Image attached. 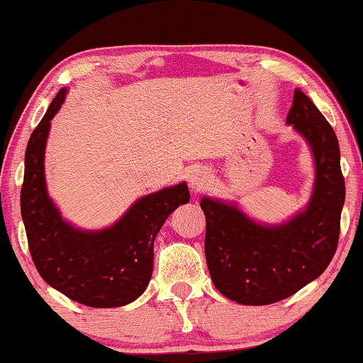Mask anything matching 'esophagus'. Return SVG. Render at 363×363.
<instances>
[{"mask_svg":"<svg viewBox=\"0 0 363 363\" xmlns=\"http://www.w3.org/2000/svg\"><path fill=\"white\" fill-rule=\"evenodd\" d=\"M208 182H210V174L203 168L195 169L189 177V187L192 192H201L208 186Z\"/></svg>","mask_w":363,"mask_h":363,"instance_id":"obj_1","label":"esophagus"}]
</instances>
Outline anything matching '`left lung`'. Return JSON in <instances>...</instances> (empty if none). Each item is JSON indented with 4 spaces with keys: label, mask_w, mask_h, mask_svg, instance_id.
<instances>
[{
    "label": "left lung",
    "mask_w": 363,
    "mask_h": 363,
    "mask_svg": "<svg viewBox=\"0 0 363 363\" xmlns=\"http://www.w3.org/2000/svg\"><path fill=\"white\" fill-rule=\"evenodd\" d=\"M286 123L314 157V189L303 211L281 224H262L232 201H200L211 280L238 304L266 306L291 296L320 277L337 247L346 186L336 134L301 89H294Z\"/></svg>",
    "instance_id": "obj_1"
}]
</instances>
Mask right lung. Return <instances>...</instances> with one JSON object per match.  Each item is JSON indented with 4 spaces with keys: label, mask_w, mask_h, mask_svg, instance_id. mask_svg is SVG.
<instances>
[{
    "label": "right lung",
    "mask_w": 363,
    "mask_h": 363,
    "mask_svg": "<svg viewBox=\"0 0 363 363\" xmlns=\"http://www.w3.org/2000/svg\"><path fill=\"white\" fill-rule=\"evenodd\" d=\"M67 96L62 88L30 136L21 211L28 248L43 280L89 307H120L145 291L153 270V242L177 206L189 203L186 182L140 196L115 224L84 230L70 224L48 194V134Z\"/></svg>",
    "instance_id": "add662e5"
}]
</instances>
